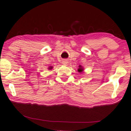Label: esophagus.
Instances as JSON below:
<instances>
[{"instance_id": "obj_1", "label": "esophagus", "mask_w": 131, "mask_h": 131, "mask_svg": "<svg viewBox=\"0 0 131 131\" xmlns=\"http://www.w3.org/2000/svg\"><path fill=\"white\" fill-rule=\"evenodd\" d=\"M62 63L63 64V65H67V64H68V60H66V59L63 60V61H62Z\"/></svg>"}]
</instances>
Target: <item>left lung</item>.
Listing matches in <instances>:
<instances>
[{"label": "left lung", "mask_w": 131, "mask_h": 131, "mask_svg": "<svg viewBox=\"0 0 131 131\" xmlns=\"http://www.w3.org/2000/svg\"><path fill=\"white\" fill-rule=\"evenodd\" d=\"M83 71V67L81 65H79V68H78V71L79 72H80V73H81V72H82Z\"/></svg>", "instance_id": "obj_1"}]
</instances>
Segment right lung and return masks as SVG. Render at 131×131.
Listing matches in <instances>:
<instances>
[{"instance_id":"add662e5","label":"right lung","mask_w":131,"mask_h":131,"mask_svg":"<svg viewBox=\"0 0 131 131\" xmlns=\"http://www.w3.org/2000/svg\"><path fill=\"white\" fill-rule=\"evenodd\" d=\"M52 68H53V67H52V66H49V67L48 68V69L49 70H51Z\"/></svg>"}]
</instances>
